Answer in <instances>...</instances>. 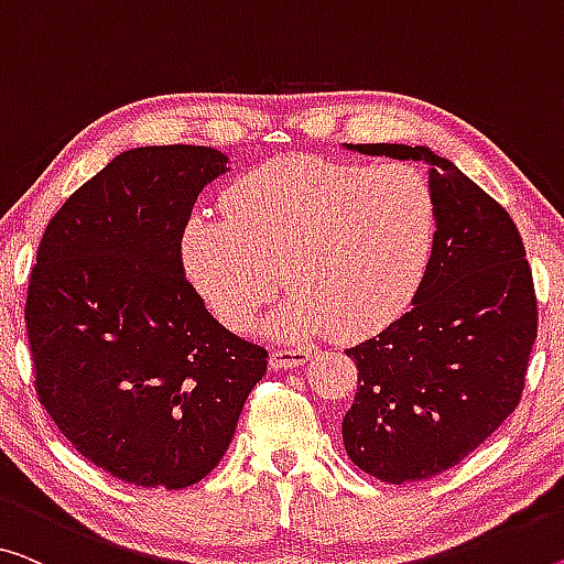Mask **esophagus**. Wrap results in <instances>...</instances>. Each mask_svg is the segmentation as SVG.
I'll return each mask as SVG.
<instances>
[{
  "label": "esophagus",
  "mask_w": 564,
  "mask_h": 564,
  "mask_svg": "<svg viewBox=\"0 0 564 564\" xmlns=\"http://www.w3.org/2000/svg\"><path fill=\"white\" fill-rule=\"evenodd\" d=\"M310 360V350L307 348H276L270 358V366L274 370L282 368H300L302 362Z\"/></svg>",
  "instance_id": "34e87169"
}]
</instances>
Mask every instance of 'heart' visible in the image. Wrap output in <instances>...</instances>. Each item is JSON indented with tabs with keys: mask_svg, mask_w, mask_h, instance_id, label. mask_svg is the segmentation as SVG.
<instances>
[{
	"mask_svg": "<svg viewBox=\"0 0 564 564\" xmlns=\"http://www.w3.org/2000/svg\"><path fill=\"white\" fill-rule=\"evenodd\" d=\"M221 202L224 214L188 219L181 254L231 330L249 325L282 276L297 294L267 330H378L419 290L436 231L431 186L405 163L366 169L290 155L245 173Z\"/></svg>",
	"mask_w": 564,
	"mask_h": 564,
	"instance_id": "obj_1",
	"label": "heart"
}]
</instances>
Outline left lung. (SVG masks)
I'll list each match as a JSON object with an SVG mask.
<instances>
[{"label":"left lung","instance_id":"1","mask_svg":"<svg viewBox=\"0 0 564 564\" xmlns=\"http://www.w3.org/2000/svg\"><path fill=\"white\" fill-rule=\"evenodd\" d=\"M421 161L436 202L413 307L345 352L358 393L343 419L350 462L388 484L431 479L481 446L519 405L536 340V294L505 206L426 145L345 143Z\"/></svg>","mask_w":564,"mask_h":564}]
</instances>
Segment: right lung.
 <instances>
[{
  "instance_id": "1",
  "label": "right lung",
  "mask_w": 564,
  "mask_h": 564,
  "mask_svg": "<svg viewBox=\"0 0 564 564\" xmlns=\"http://www.w3.org/2000/svg\"><path fill=\"white\" fill-rule=\"evenodd\" d=\"M224 171L206 145L116 155L52 216L30 272L40 403L90 464L135 487L202 481L267 370L270 352L214 319L181 262L196 196Z\"/></svg>"
}]
</instances>
